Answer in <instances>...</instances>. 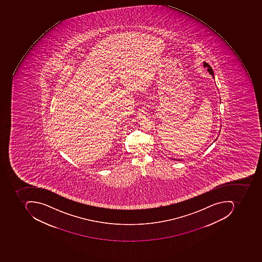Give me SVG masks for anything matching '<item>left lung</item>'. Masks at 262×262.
<instances>
[{"instance_id":"obj_1","label":"left lung","mask_w":262,"mask_h":262,"mask_svg":"<svg viewBox=\"0 0 262 262\" xmlns=\"http://www.w3.org/2000/svg\"><path fill=\"white\" fill-rule=\"evenodd\" d=\"M203 67L206 68V69H207L208 72H209V73L210 74V75H212V77H213V79H214L213 71H212V68H211L210 65H209V63H205V62H204ZM174 160H176V161H177V159H174ZM178 161H181V159H178Z\"/></svg>"}]
</instances>
